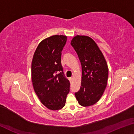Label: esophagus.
<instances>
[{
    "instance_id": "esophagus-1",
    "label": "esophagus",
    "mask_w": 134,
    "mask_h": 134,
    "mask_svg": "<svg viewBox=\"0 0 134 134\" xmlns=\"http://www.w3.org/2000/svg\"><path fill=\"white\" fill-rule=\"evenodd\" d=\"M69 80H70V82H71V81H72V77H70L69 78Z\"/></svg>"
}]
</instances>
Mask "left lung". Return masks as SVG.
<instances>
[{
	"mask_svg": "<svg viewBox=\"0 0 134 134\" xmlns=\"http://www.w3.org/2000/svg\"><path fill=\"white\" fill-rule=\"evenodd\" d=\"M77 54L82 69L80 90L75 93L79 103L92 106L102 96L108 83L107 63L98 46L91 38L77 35L71 41Z\"/></svg>",
	"mask_w": 134,
	"mask_h": 134,
	"instance_id": "8db88e82",
	"label": "left lung"
}]
</instances>
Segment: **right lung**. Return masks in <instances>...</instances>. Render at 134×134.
<instances>
[{
	"instance_id": "right-lung-1",
	"label": "right lung",
	"mask_w": 134,
	"mask_h": 134,
	"mask_svg": "<svg viewBox=\"0 0 134 134\" xmlns=\"http://www.w3.org/2000/svg\"><path fill=\"white\" fill-rule=\"evenodd\" d=\"M67 37L53 35L41 42L36 49L31 65L32 81L35 92L45 106L53 110L65 106L70 92V81L61 63L62 52Z\"/></svg>"
}]
</instances>
